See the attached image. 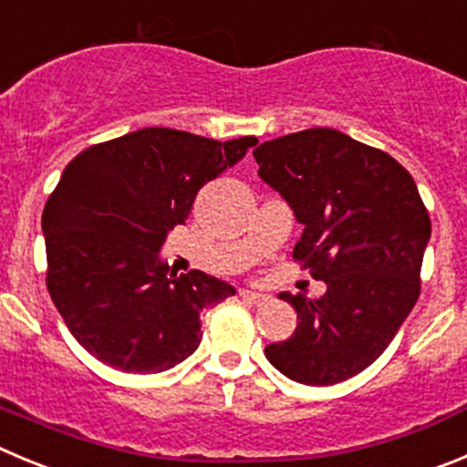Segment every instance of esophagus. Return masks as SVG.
<instances>
[{"label":"esophagus","mask_w":467,"mask_h":467,"mask_svg":"<svg viewBox=\"0 0 467 467\" xmlns=\"http://www.w3.org/2000/svg\"><path fill=\"white\" fill-rule=\"evenodd\" d=\"M239 297H242L246 304H254V306H263V304L269 299L267 295L254 293V290H239Z\"/></svg>","instance_id":"1"}]
</instances>
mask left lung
<instances>
[{
	"label": "left lung",
	"mask_w": 467,
	"mask_h": 467,
	"mask_svg": "<svg viewBox=\"0 0 467 467\" xmlns=\"http://www.w3.org/2000/svg\"><path fill=\"white\" fill-rule=\"evenodd\" d=\"M254 156L304 225L295 263L327 283L317 299L281 293L297 329L265 355L290 380L337 385L385 352L420 299L429 212L399 161L341 130L283 135Z\"/></svg>",
	"instance_id": "1"
}]
</instances>
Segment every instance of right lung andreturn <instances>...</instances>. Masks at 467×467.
I'll return each instance as SVG.
<instances>
[{
	"label": "right lung",
	"mask_w": 467,
	"mask_h": 467,
	"mask_svg": "<svg viewBox=\"0 0 467 467\" xmlns=\"http://www.w3.org/2000/svg\"><path fill=\"white\" fill-rule=\"evenodd\" d=\"M258 138L133 130L82 150L43 209L46 285L68 332L126 373L168 371L200 346V316L234 287L200 269L170 272L159 251L207 182Z\"/></svg>",
	"instance_id": "1"
}]
</instances>
